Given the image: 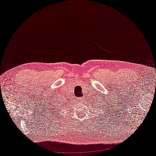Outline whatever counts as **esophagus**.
<instances>
[{"mask_svg": "<svg viewBox=\"0 0 156 156\" xmlns=\"http://www.w3.org/2000/svg\"><path fill=\"white\" fill-rule=\"evenodd\" d=\"M83 100H85V99H83V98H80V101H83Z\"/></svg>", "mask_w": 156, "mask_h": 156, "instance_id": "obj_1", "label": "esophagus"}]
</instances>
